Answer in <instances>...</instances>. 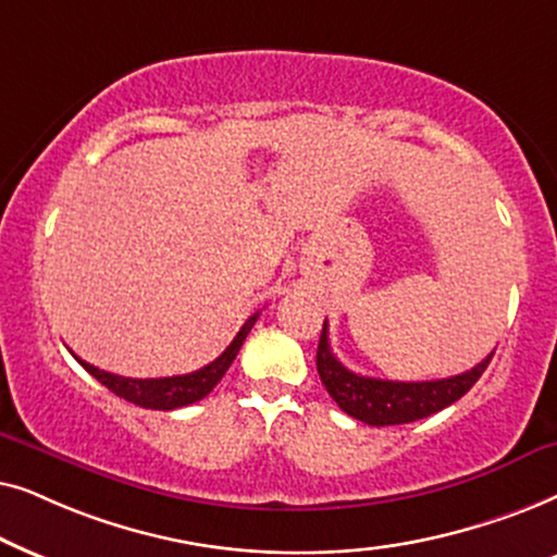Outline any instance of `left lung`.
<instances>
[{
    "label": "left lung",
    "mask_w": 557,
    "mask_h": 557,
    "mask_svg": "<svg viewBox=\"0 0 557 557\" xmlns=\"http://www.w3.org/2000/svg\"><path fill=\"white\" fill-rule=\"evenodd\" d=\"M494 351L486 356L481 364L469 372L448 376V380L433 382H389L374 380V376H361L348 372L341 361L333 356L329 344V321L323 323L321 341H318L315 367L321 374V382L329 389V395L336 399V405L351 418L367 422V425H405L428 418V414L441 412L443 407L454 405L461 399L484 369L492 361Z\"/></svg>",
    "instance_id": "left-lung-1"
}]
</instances>
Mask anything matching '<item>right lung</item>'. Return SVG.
Returning a JSON list of instances; mask_svg holds the SVG:
<instances>
[{"label":"right lung","instance_id":"obj_1","mask_svg":"<svg viewBox=\"0 0 557 557\" xmlns=\"http://www.w3.org/2000/svg\"><path fill=\"white\" fill-rule=\"evenodd\" d=\"M257 318L259 313L251 315L249 321L242 325V331L236 333V338L226 346V351L221 354L219 359H213L211 364H206L203 369H198V372H190V374L160 376V380H132V376H119V374L103 372L99 367L86 364V361L78 359V356L76 361L86 369L88 374L96 376L103 387L114 392L116 397L127 399V403H135L139 407H145V410H175V407L198 403V399H203L213 387H216L221 376L226 374V369L232 367L236 354H239L244 338H247V333L251 331V325H255Z\"/></svg>","mask_w":557,"mask_h":557}]
</instances>
